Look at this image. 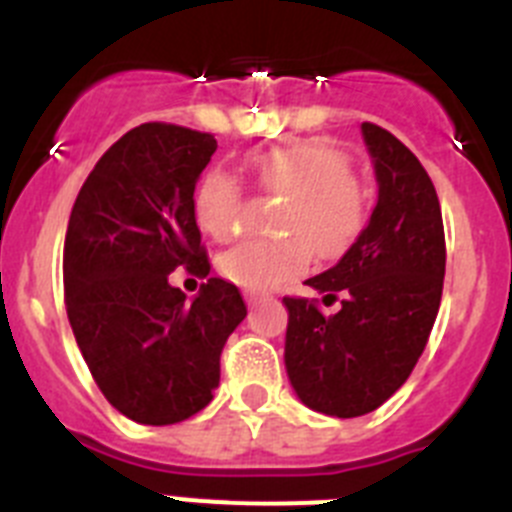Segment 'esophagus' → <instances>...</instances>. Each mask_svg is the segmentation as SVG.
Instances as JSON below:
<instances>
[{"mask_svg":"<svg viewBox=\"0 0 512 512\" xmlns=\"http://www.w3.org/2000/svg\"><path fill=\"white\" fill-rule=\"evenodd\" d=\"M246 300H248V307H256L261 300H264V295H256V292H248Z\"/></svg>","mask_w":512,"mask_h":512,"instance_id":"34e87169","label":"esophagus"}]
</instances>
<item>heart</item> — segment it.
Listing matches in <instances>:
<instances>
[{
    "mask_svg": "<svg viewBox=\"0 0 512 512\" xmlns=\"http://www.w3.org/2000/svg\"><path fill=\"white\" fill-rule=\"evenodd\" d=\"M256 184L269 197L289 200L277 243H243L223 253L220 274L251 292H269L300 277L318 259H338L354 246L369 217V202L351 158L325 143H295L251 158ZM241 182L223 169L207 171L194 189L197 225L215 241H233L243 223Z\"/></svg>",
    "mask_w": 512,
    "mask_h": 512,
    "instance_id": "b5f03b06",
    "label": "heart"
}]
</instances>
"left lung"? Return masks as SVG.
Returning <instances> with one entry per match:
<instances>
[{
  "label": "left lung",
  "mask_w": 512,
  "mask_h": 512,
  "mask_svg": "<svg viewBox=\"0 0 512 512\" xmlns=\"http://www.w3.org/2000/svg\"><path fill=\"white\" fill-rule=\"evenodd\" d=\"M379 200L333 269L307 279L330 305L284 297L289 382L307 408L336 418L372 413L418 364L441 305L446 238L438 194L415 153L390 130L361 122Z\"/></svg>",
  "instance_id": "1"
}]
</instances>
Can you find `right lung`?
<instances>
[{
	"mask_svg": "<svg viewBox=\"0 0 512 512\" xmlns=\"http://www.w3.org/2000/svg\"><path fill=\"white\" fill-rule=\"evenodd\" d=\"M212 133L143 122L112 143L79 189L63 246L74 338L112 408L143 425L182 423L220 384V354L246 318L238 287L210 277L187 302L169 274H210L194 187Z\"/></svg>",
	"mask_w": 512,
	"mask_h": 512,
	"instance_id": "right-lung-1",
	"label": "right lung"
}]
</instances>
